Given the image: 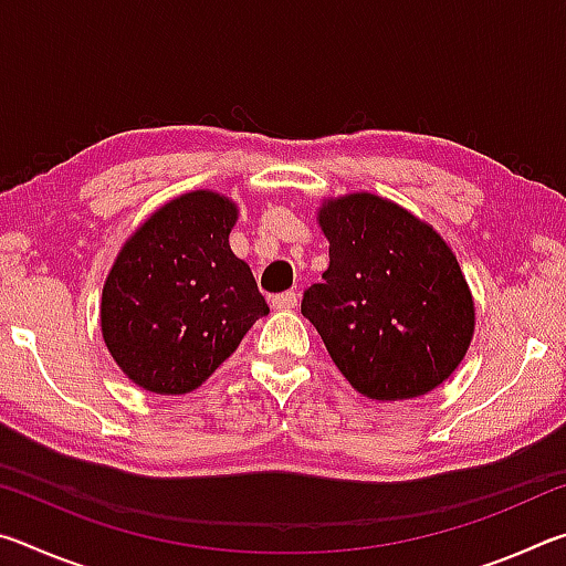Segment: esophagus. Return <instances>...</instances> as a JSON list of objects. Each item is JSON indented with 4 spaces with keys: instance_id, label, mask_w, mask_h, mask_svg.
<instances>
[{
    "instance_id": "esophagus-1",
    "label": "esophagus",
    "mask_w": 566,
    "mask_h": 566,
    "mask_svg": "<svg viewBox=\"0 0 566 566\" xmlns=\"http://www.w3.org/2000/svg\"><path fill=\"white\" fill-rule=\"evenodd\" d=\"M272 306H274V310H282V312L294 310V306H296V292L290 290V292L274 294V296H272Z\"/></svg>"
}]
</instances>
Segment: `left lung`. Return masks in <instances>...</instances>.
<instances>
[{
  "label": "left lung",
  "instance_id": "1",
  "mask_svg": "<svg viewBox=\"0 0 566 566\" xmlns=\"http://www.w3.org/2000/svg\"><path fill=\"white\" fill-rule=\"evenodd\" d=\"M317 222L329 266L302 314L359 395L415 399L464 359L474 302L457 256L432 227L369 191L327 199Z\"/></svg>",
  "mask_w": 566,
  "mask_h": 566
}]
</instances>
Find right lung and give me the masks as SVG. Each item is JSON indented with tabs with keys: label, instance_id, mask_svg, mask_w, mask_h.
Returning <instances> with one entry per match:
<instances>
[{
	"label": "right lung",
	"instance_id": "add662e5",
	"mask_svg": "<svg viewBox=\"0 0 566 566\" xmlns=\"http://www.w3.org/2000/svg\"><path fill=\"white\" fill-rule=\"evenodd\" d=\"M237 214L224 195L187 191L119 249L102 290V337L137 387L195 391L270 314L249 264L229 247Z\"/></svg>",
	"mask_w": 566,
	"mask_h": 566
}]
</instances>
